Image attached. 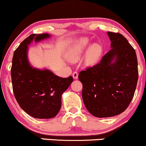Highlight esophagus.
Segmentation results:
<instances>
[{
  "label": "esophagus",
  "instance_id": "obj_1",
  "mask_svg": "<svg viewBox=\"0 0 146 146\" xmlns=\"http://www.w3.org/2000/svg\"><path fill=\"white\" fill-rule=\"evenodd\" d=\"M73 78L75 79V80H76V79H78V72H76V71H75V72H73Z\"/></svg>",
  "mask_w": 146,
  "mask_h": 146
}]
</instances>
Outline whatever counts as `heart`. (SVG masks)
I'll return each instance as SVG.
<instances>
[{"instance_id":"1","label":"heart","mask_w":146,"mask_h":146,"mask_svg":"<svg viewBox=\"0 0 146 146\" xmlns=\"http://www.w3.org/2000/svg\"><path fill=\"white\" fill-rule=\"evenodd\" d=\"M90 41L88 38H81L70 44L66 51V58L71 62H77L87 50L85 63L86 65L95 64L102 56V47L99 44H93L90 47Z\"/></svg>"}]
</instances>
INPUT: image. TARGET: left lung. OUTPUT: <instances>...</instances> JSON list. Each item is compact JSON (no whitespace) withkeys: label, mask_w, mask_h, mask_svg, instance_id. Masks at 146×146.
I'll return each mask as SVG.
<instances>
[{"label":"left lung","mask_w":146,"mask_h":146,"mask_svg":"<svg viewBox=\"0 0 146 146\" xmlns=\"http://www.w3.org/2000/svg\"><path fill=\"white\" fill-rule=\"evenodd\" d=\"M111 49L93 67L79 73L83 102L93 116L110 117L128 108L138 81L136 52L124 36L107 33Z\"/></svg>","instance_id":"1"}]
</instances>
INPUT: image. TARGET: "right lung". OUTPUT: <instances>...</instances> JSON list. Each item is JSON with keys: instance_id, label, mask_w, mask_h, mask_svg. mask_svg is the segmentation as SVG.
<instances>
[{"instance_id": "right-lung-1", "label": "right lung", "mask_w": 146, "mask_h": 146, "mask_svg": "<svg viewBox=\"0 0 146 146\" xmlns=\"http://www.w3.org/2000/svg\"><path fill=\"white\" fill-rule=\"evenodd\" d=\"M48 33L31 34L14 51L11 68L15 98L21 108L37 119L56 117L61 108V97L73 82L72 76L62 78L48 69H38L30 65L28 45L48 38Z\"/></svg>"}]
</instances>
